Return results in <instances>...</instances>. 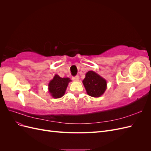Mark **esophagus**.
Here are the masks:
<instances>
[{
  "instance_id": "34e87169",
  "label": "esophagus",
  "mask_w": 151,
  "mask_h": 151,
  "mask_svg": "<svg viewBox=\"0 0 151 151\" xmlns=\"http://www.w3.org/2000/svg\"><path fill=\"white\" fill-rule=\"evenodd\" d=\"M72 79L74 80V81H78L79 79V77L78 76H76L75 77H72Z\"/></svg>"
}]
</instances>
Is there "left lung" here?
<instances>
[{
	"label": "left lung",
	"mask_w": 151,
	"mask_h": 151,
	"mask_svg": "<svg viewBox=\"0 0 151 151\" xmlns=\"http://www.w3.org/2000/svg\"><path fill=\"white\" fill-rule=\"evenodd\" d=\"M83 83L87 94L94 98L101 96L107 88L106 79L93 70L88 71L86 73Z\"/></svg>",
	"instance_id": "8db88e82"
}]
</instances>
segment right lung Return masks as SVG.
Segmentation results:
<instances>
[{
	"instance_id": "1",
	"label": "right lung",
	"mask_w": 151,
	"mask_h": 151,
	"mask_svg": "<svg viewBox=\"0 0 151 151\" xmlns=\"http://www.w3.org/2000/svg\"><path fill=\"white\" fill-rule=\"evenodd\" d=\"M68 77H60L55 74L48 85V92L53 98H60L65 93L68 83L71 82Z\"/></svg>"
}]
</instances>
